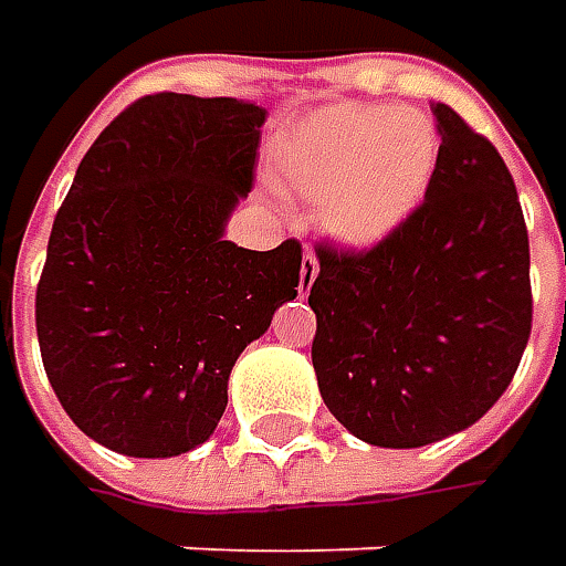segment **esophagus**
I'll use <instances>...</instances> for the list:
<instances>
[{
  "label": "esophagus",
  "mask_w": 566,
  "mask_h": 566,
  "mask_svg": "<svg viewBox=\"0 0 566 566\" xmlns=\"http://www.w3.org/2000/svg\"><path fill=\"white\" fill-rule=\"evenodd\" d=\"M315 276H317V258L312 254V251H305V254H302V271H298V293L308 295L312 283H315Z\"/></svg>",
  "instance_id": "esophagus-1"
}]
</instances>
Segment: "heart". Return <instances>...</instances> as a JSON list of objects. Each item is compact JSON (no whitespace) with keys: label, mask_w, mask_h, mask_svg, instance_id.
<instances>
[{"label":"heart","mask_w":566,"mask_h":566,"mask_svg":"<svg viewBox=\"0 0 566 566\" xmlns=\"http://www.w3.org/2000/svg\"><path fill=\"white\" fill-rule=\"evenodd\" d=\"M441 160V135L422 109L334 103L280 138L273 169L290 195L321 205L324 232L346 249H375L419 210Z\"/></svg>","instance_id":"obj_1"}]
</instances>
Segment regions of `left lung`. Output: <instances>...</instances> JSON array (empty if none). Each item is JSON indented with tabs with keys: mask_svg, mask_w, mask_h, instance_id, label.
<instances>
[{
	"mask_svg": "<svg viewBox=\"0 0 566 566\" xmlns=\"http://www.w3.org/2000/svg\"><path fill=\"white\" fill-rule=\"evenodd\" d=\"M419 210L368 251L317 245L312 365L337 422L375 447H424L475 424L533 331L530 232L507 164L447 103Z\"/></svg>",
	"mask_w": 566,
	"mask_h": 566,
	"instance_id": "1",
	"label": "left lung"
}]
</instances>
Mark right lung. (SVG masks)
I'll return each instance as SVG.
<instances>
[{
  "mask_svg": "<svg viewBox=\"0 0 566 566\" xmlns=\"http://www.w3.org/2000/svg\"><path fill=\"white\" fill-rule=\"evenodd\" d=\"M264 106L150 94L109 122L59 207L36 283V339L69 419L125 457L213 434L229 371L298 295L302 245L229 242Z\"/></svg>",
  "mask_w": 566,
  "mask_h": 566,
  "instance_id": "add662e5",
  "label": "right lung"
}]
</instances>
